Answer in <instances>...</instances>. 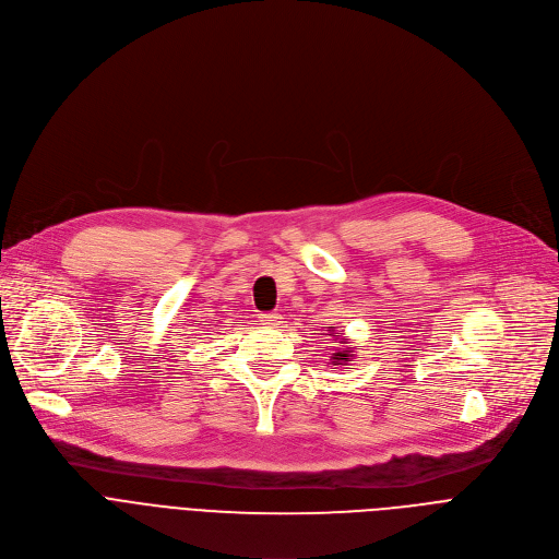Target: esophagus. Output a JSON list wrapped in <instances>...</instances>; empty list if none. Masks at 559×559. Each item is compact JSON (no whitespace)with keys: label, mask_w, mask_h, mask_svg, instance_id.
<instances>
[{"label":"esophagus","mask_w":559,"mask_h":559,"mask_svg":"<svg viewBox=\"0 0 559 559\" xmlns=\"http://www.w3.org/2000/svg\"><path fill=\"white\" fill-rule=\"evenodd\" d=\"M261 321H263V325H276V323H281V316L278 313H263Z\"/></svg>","instance_id":"1"}]
</instances>
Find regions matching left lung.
I'll return each mask as SVG.
<instances>
[{
  "label": "left lung",
  "mask_w": 559,
  "mask_h": 559,
  "mask_svg": "<svg viewBox=\"0 0 559 559\" xmlns=\"http://www.w3.org/2000/svg\"><path fill=\"white\" fill-rule=\"evenodd\" d=\"M330 332H334V330H330ZM330 336H332V334H330ZM345 341H347V338H345ZM345 341H341V343H345ZM352 356H354V354H352V347H347V349H343V352H336V354L332 356V358H334L332 362H334V365H347V362L352 360Z\"/></svg>",
  "instance_id": "obj_1"
}]
</instances>
